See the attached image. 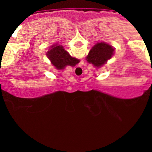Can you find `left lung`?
<instances>
[{"label":"left lung","instance_id":"8db88e82","mask_svg":"<svg viewBox=\"0 0 152 152\" xmlns=\"http://www.w3.org/2000/svg\"><path fill=\"white\" fill-rule=\"evenodd\" d=\"M113 51V48L105 42L96 43L90 51L87 56V61L94 66L100 67L112 57Z\"/></svg>","mask_w":152,"mask_h":152}]
</instances>
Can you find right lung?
<instances>
[{
  "mask_svg": "<svg viewBox=\"0 0 152 152\" xmlns=\"http://www.w3.org/2000/svg\"><path fill=\"white\" fill-rule=\"evenodd\" d=\"M47 56L57 69H62L67 65L75 66L79 62L78 59L72 58L61 45L52 46V49L47 52Z\"/></svg>",
  "mask_w": 152,
  "mask_h": 152,
  "instance_id": "1",
  "label": "right lung"
}]
</instances>
